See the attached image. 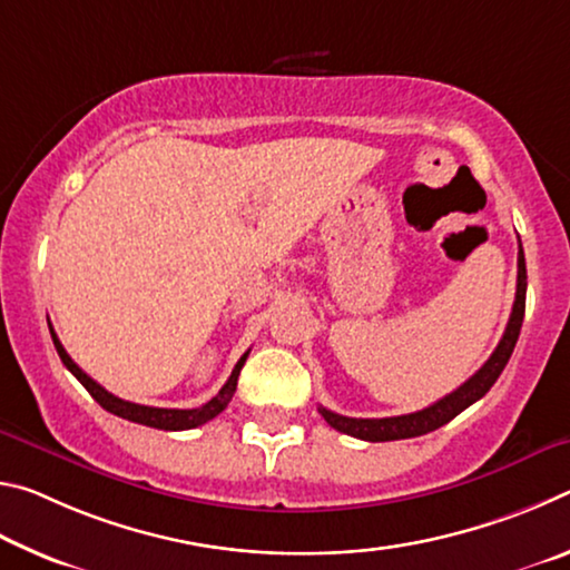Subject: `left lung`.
<instances>
[{
  "label": "left lung",
  "instance_id": "left-lung-1",
  "mask_svg": "<svg viewBox=\"0 0 570 570\" xmlns=\"http://www.w3.org/2000/svg\"><path fill=\"white\" fill-rule=\"evenodd\" d=\"M525 288H528V274H525V256L523 246L518 250V286H515V302H513V314H510L505 334L495 352L490 354V360L480 366V370L472 374V377L460 384L455 392L445 394V397L438 400L430 407L412 414H400V417H382V420H362V417H344V414H336L326 407H320L322 417L332 424L334 430L344 432V435L360 438L366 442H390V440H407V438H420L428 435V432L442 428L452 417H458L462 410H468L472 402L485 397L488 390L493 387L500 372L505 370L510 354L515 350L520 326H523L525 316Z\"/></svg>",
  "mask_w": 570,
  "mask_h": 570
}]
</instances>
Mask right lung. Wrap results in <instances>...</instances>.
<instances>
[{
  "label": "right lung",
  "mask_w": 570,
  "mask_h": 570,
  "mask_svg": "<svg viewBox=\"0 0 570 570\" xmlns=\"http://www.w3.org/2000/svg\"><path fill=\"white\" fill-rule=\"evenodd\" d=\"M50 332H52L55 350H57V354H60L62 364L75 374L77 380H80L82 387L92 394L95 402H98L102 410L118 414V417H122V420L146 424V428H158V430H193V428H198V424L214 420L216 414L224 412V410L228 407V402L234 400L240 366H244L246 356H248V352H246V354L240 356V360L236 362V366H234V372H230L228 382L224 384V387H220V392L216 394L214 400H208L206 404H200V407H196V410H166V407H148V404H135V402L115 397L112 392L100 387V384L95 382V380L90 377V374H85V372L80 370V366H77V364L72 362V356L65 352V346L60 344V340H57L55 330H50Z\"/></svg>",
  "instance_id": "add662e5"
}]
</instances>
